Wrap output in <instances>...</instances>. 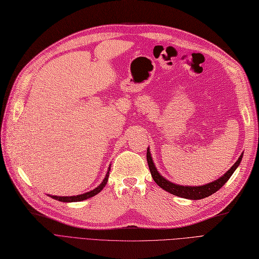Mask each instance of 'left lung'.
Masks as SVG:
<instances>
[{
    "label": "left lung",
    "mask_w": 259,
    "mask_h": 259,
    "mask_svg": "<svg viewBox=\"0 0 259 259\" xmlns=\"http://www.w3.org/2000/svg\"><path fill=\"white\" fill-rule=\"evenodd\" d=\"M242 157H243V153H242L241 156L238 158L236 163L233 164L231 168L220 179L215 180L211 183H207V184L201 185V186H184V185L174 184V183L164 179L162 175L158 172L157 168L155 166L149 148H147V153H146V159H147V163L149 166V171H151L152 178L156 182V184L174 196L185 198V199H190V200L203 199V198H206L208 196L213 195L214 193H216V191H218L221 187H223L225 184H226V182L230 179L233 172L236 171V169L238 168L241 160H242Z\"/></svg>",
    "instance_id": "left-lung-1"
}]
</instances>
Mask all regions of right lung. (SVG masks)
Listing matches in <instances>:
<instances>
[{"mask_svg":"<svg viewBox=\"0 0 259 259\" xmlns=\"http://www.w3.org/2000/svg\"><path fill=\"white\" fill-rule=\"evenodd\" d=\"M110 170H111V168H110V166H108V170H107V173L105 175L103 182L98 187H96L95 189L88 191V193L77 195V196H68V197H65V196H63V197H60V196H51V195H48V196L52 197L53 199L58 200V201H61V202H78V201H82V200H86L88 198L94 197L97 194H99L100 191H101L105 187L106 183L108 181V174H110Z\"/></svg>","mask_w":259,"mask_h":259,"instance_id":"obj_1","label":"right lung"}]
</instances>
